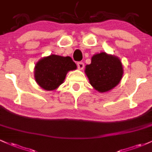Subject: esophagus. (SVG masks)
Listing matches in <instances>:
<instances>
[{"instance_id":"esophagus-1","label":"esophagus","mask_w":152,"mask_h":152,"mask_svg":"<svg viewBox=\"0 0 152 152\" xmlns=\"http://www.w3.org/2000/svg\"><path fill=\"white\" fill-rule=\"evenodd\" d=\"M77 66H78V68L79 69H83V67H84V64H83V62H81V61H79V62H78L77 63Z\"/></svg>"}]
</instances>
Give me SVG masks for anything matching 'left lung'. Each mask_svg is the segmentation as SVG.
<instances>
[{
    "label": "left lung",
    "mask_w": 152,
    "mask_h": 152,
    "mask_svg": "<svg viewBox=\"0 0 152 152\" xmlns=\"http://www.w3.org/2000/svg\"><path fill=\"white\" fill-rule=\"evenodd\" d=\"M85 73L91 85L103 93L118 85L123 75V68L117 57L102 52L92 57L91 64L86 66Z\"/></svg>",
    "instance_id": "1"
}]
</instances>
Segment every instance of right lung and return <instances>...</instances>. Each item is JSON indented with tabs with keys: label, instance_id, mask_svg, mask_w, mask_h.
<instances>
[{
	"label": "right lung",
	"instance_id": "obj_1",
	"mask_svg": "<svg viewBox=\"0 0 152 152\" xmlns=\"http://www.w3.org/2000/svg\"><path fill=\"white\" fill-rule=\"evenodd\" d=\"M76 69V64L69 56L52 55L45 57L35 66V78L41 88L52 91L64 82L68 71Z\"/></svg>",
	"mask_w": 152,
	"mask_h": 152
}]
</instances>
